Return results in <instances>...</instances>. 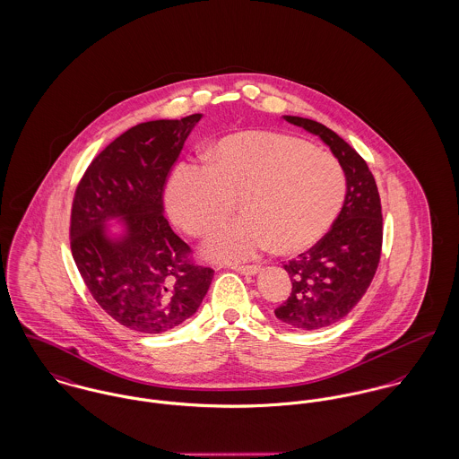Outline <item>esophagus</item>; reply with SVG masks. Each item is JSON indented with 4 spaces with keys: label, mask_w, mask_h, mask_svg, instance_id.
<instances>
[{
    "label": "esophagus",
    "mask_w": 459,
    "mask_h": 459,
    "mask_svg": "<svg viewBox=\"0 0 459 459\" xmlns=\"http://www.w3.org/2000/svg\"><path fill=\"white\" fill-rule=\"evenodd\" d=\"M236 273L247 274V276H255L256 273H260V265H234L232 267Z\"/></svg>",
    "instance_id": "1"
}]
</instances>
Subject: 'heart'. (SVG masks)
Wrapping results in <instances>:
<instances>
[{
	"label": "heart",
	"mask_w": 459,
	"mask_h": 459,
	"mask_svg": "<svg viewBox=\"0 0 459 459\" xmlns=\"http://www.w3.org/2000/svg\"><path fill=\"white\" fill-rule=\"evenodd\" d=\"M346 179L341 164L309 143L267 131L221 138L210 166L179 164L166 201L178 225L206 236L236 212L243 218L216 229L203 255L221 264L241 262L271 247L297 253L313 247L342 206Z\"/></svg>",
	"instance_id": "heart-1"
}]
</instances>
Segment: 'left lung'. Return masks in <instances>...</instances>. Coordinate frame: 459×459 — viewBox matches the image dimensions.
<instances>
[{
  "label": "left lung",
  "instance_id": "obj_1",
  "mask_svg": "<svg viewBox=\"0 0 459 459\" xmlns=\"http://www.w3.org/2000/svg\"><path fill=\"white\" fill-rule=\"evenodd\" d=\"M330 146L346 175L344 206L315 247L284 265L290 297L274 315L297 330H317L341 321L374 280L383 247V212L376 179L359 153L316 120L282 117Z\"/></svg>",
  "mask_w": 459,
  "mask_h": 459
}]
</instances>
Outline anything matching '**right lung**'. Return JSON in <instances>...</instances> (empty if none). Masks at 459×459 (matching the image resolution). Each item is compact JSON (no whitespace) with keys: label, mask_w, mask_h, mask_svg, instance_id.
<instances>
[{"label":"right lung","mask_w":459,"mask_h":459,"mask_svg":"<svg viewBox=\"0 0 459 459\" xmlns=\"http://www.w3.org/2000/svg\"><path fill=\"white\" fill-rule=\"evenodd\" d=\"M201 113L143 122L91 162L71 208V253L91 295L140 333H162L194 316L214 271L197 265L164 216L166 179ZM118 217L125 234L109 238Z\"/></svg>","instance_id":"1"}]
</instances>
